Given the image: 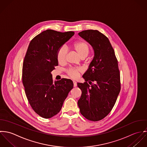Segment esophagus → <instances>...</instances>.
Instances as JSON below:
<instances>
[{
  "instance_id": "esophagus-1",
  "label": "esophagus",
  "mask_w": 147,
  "mask_h": 147,
  "mask_svg": "<svg viewBox=\"0 0 147 147\" xmlns=\"http://www.w3.org/2000/svg\"><path fill=\"white\" fill-rule=\"evenodd\" d=\"M77 82L76 81H73V86L74 87H76L77 86Z\"/></svg>"
}]
</instances>
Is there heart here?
Instances as JSON below:
<instances>
[{
    "label": "heart",
    "instance_id": "heart-1",
    "mask_svg": "<svg viewBox=\"0 0 147 147\" xmlns=\"http://www.w3.org/2000/svg\"><path fill=\"white\" fill-rule=\"evenodd\" d=\"M73 47L81 57L85 58L88 55L89 46L85 41H78L74 43ZM67 54V50L65 46H62L59 48L57 52V59L59 63L63 64L66 62ZM82 71V69L77 67H70L66 70V73L68 77L72 79L77 78Z\"/></svg>",
    "mask_w": 147,
    "mask_h": 147
}]
</instances>
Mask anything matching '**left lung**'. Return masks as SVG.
<instances>
[{"mask_svg": "<svg viewBox=\"0 0 147 147\" xmlns=\"http://www.w3.org/2000/svg\"><path fill=\"white\" fill-rule=\"evenodd\" d=\"M78 34L92 47L94 57L82 76L86 82L77 84L82 91L78 105L84 117L99 121L111 112L120 91L117 59L109 38L99 31L85 30Z\"/></svg>", "mask_w": 147, "mask_h": 147, "instance_id": "1", "label": "left lung"}]
</instances>
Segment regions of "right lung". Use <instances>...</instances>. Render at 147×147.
I'll return each mask as SVG.
<instances>
[{
    "mask_svg": "<svg viewBox=\"0 0 147 147\" xmlns=\"http://www.w3.org/2000/svg\"><path fill=\"white\" fill-rule=\"evenodd\" d=\"M74 34L47 30L30 42L24 59L22 81L29 103L39 116L49 119L60 111L73 84L62 78L53 82L51 72L58 66L57 52Z\"/></svg>",
    "mask_w": 147,
    "mask_h": 147,
    "instance_id": "obj_1",
    "label": "right lung"
}]
</instances>
